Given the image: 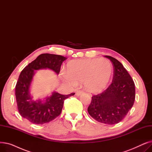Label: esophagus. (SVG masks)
Here are the masks:
<instances>
[{"label":"esophagus","mask_w":152,"mask_h":152,"mask_svg":"<svg viewBox=\"0 0 152 152\" xmlns=\"http://www.w3.org/2000/svg\"><path fill=\"white\" fill-rule=\"evenodd\" d=\"M83 93V91H77L76 92V95H77V96H79V95H81Z\"/></svg>","instance_id":"esophagus-1"}]
</instances>
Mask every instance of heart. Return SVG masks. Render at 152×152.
Instances as JSON below:
<instances>
[{
  "label": "heart",
  "instance_id": "1",
  "mask_svg": "<svg viewBox=\"0 0 152 152\" xmlns=\"http://www.w3.org/2000/svg\"><path fill=\"white\" fill-rule=\"evenodd\" d=\"M112 73V66L106 58L76 60L67 64V74L63 76L69 83L83 82L87 91L97 92L107 86Z\"/></svg>",
  "mask_w": 152,
  "mask_h": 152
}]
</instances>
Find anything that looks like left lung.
Listing matches in <instances>:
<instances>
[{
    "label": "left lung",
    "instance_id": "obj_1",
    "mask_svg": "<svg viewBox=\"0 0 152 152\" xmlns=\"http://www.w3.org/2000/svg\"><path fill=\"white\" fill-rule=\"evenodd\" d=\"M113 66L112 83L100 94L92 97L87 108L89 114L99 123L109 125L121 121L132 107L135 97V84L121 63L105 55Z\"/></svg>",
    "mask_w": 152,
    "mask_h": 152
}]
</instances>
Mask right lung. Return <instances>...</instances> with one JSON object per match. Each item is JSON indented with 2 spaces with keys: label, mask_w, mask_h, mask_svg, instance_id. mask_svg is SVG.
Returning <instances> with one entry per match:
<instances>
[{
  "label": "right lung",
  "mask_w": 152,
  "mask_h": 152,
  "mask_svg": "<svg viewBox=\"0 0 152 152\" xmlns=\"http://www.w3.org/2000/svg\"><path fill=\"white\" fill-rule=\"evenodd\" d=\"M66 58L61 55L42 53L22 70L16 84L15 97L18 111L23 118L32 123L42 124L49 123L60 115L64 101L75 93L61 95L53 92L44 101H34L29 89L35 70L49 69L58 75L61 64Z\"/></svg>",
  "instance_id": "add662e5"
}]
</instances>
